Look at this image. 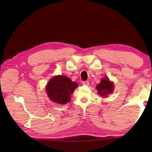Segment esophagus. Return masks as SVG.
Masks as SVG:
<instances>
[{
    "instance_id": "esophagus-1",
    "label": "esophagus",
    "mask_w": 152,
    "mask_h": 152,
    "mask_svg": "<svg viewBox=\"0 0 152 152\" xmlns=\"http://www.w3.org/2000/svg\"><path fill=\"white\" fill-rule=\"evenodd\" d=\"M82 84L84 86H88L89 85V82L88 81H84L82 82Z\"/></svg>"
}]
</instances>
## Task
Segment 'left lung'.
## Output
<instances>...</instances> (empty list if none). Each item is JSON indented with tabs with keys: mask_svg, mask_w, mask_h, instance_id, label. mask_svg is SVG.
Returning a JSON list of instances; mask_svg holds the SVG:
<instances>
[{
	"mask_svg": "<svg viewBox=\"0 0 152 152\" xmlns=\"http://www.w3.org/2000/svg\"><path fill=\"white\" fill-rule=\"evenodd\" d=\"M99 94L101 96H107V95L113 91L114 86L113 83L109 81L108 78H103L102 81L96 86Z\"/></svg>",
	"mask_w": 152,
	"mask_h": 152,
	"instance_id": "left-lung-1",
	"label": "left lung"
}]
</instances>
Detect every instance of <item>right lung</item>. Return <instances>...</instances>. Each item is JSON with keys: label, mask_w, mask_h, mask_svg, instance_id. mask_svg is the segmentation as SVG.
I'll return each instance as SVG.
<instances>
[{"label": "right lung", "mask_w": 152, "mask_h": 152, "mask_svg": "<svg viewBox=\"0 0 152 152\" xmlns=\"http://www.w3.org/2000/svg\"><path fill=\"white\" fill-rule=\"evenodd\" d=\"M78 84L64 76H57L51 79L46 86L47 94L50 100L58 104H66Z\"/></svg>", "instance_id": "obj_1"}]
</instances>
